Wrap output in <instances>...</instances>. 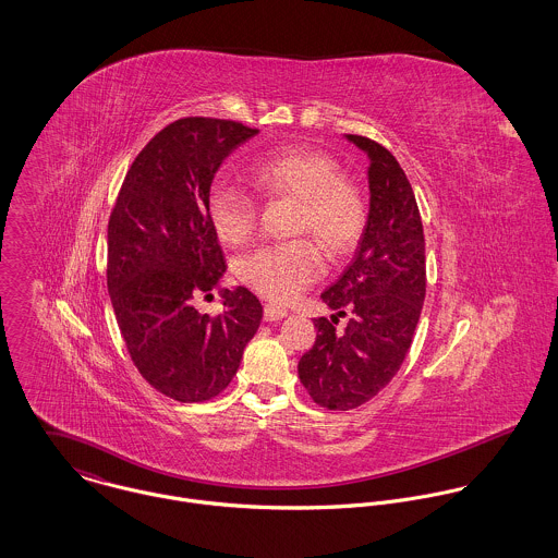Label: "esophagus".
Wrapping results in <instances>:
<instances>
[{
	"label": "esophagus",
	"mask_w": 558,
	"mask_h": 558,
	"mask_svg": "<svg viewBox=\"0 0 558 558\" xmlns=\"http://www.w3.org/2000/svg\"><path fill=\"white\" fill-rule=\"evenodd\" d=\"M288 312L283 307H277V305H266L264 307V319L266 322H275V319L286 318Z\"/></svg>",
	"instance_id": "34e87169"
}]
</instances>
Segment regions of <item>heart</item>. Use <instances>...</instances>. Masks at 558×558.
I'll list each match as a JSON object with an SVG mask.
<instances>
[{"label":"heart","instance_id":"heart-1","mask_svg":"<svg viewBox=\"0 0 558 558\" xmlns=\"http://www.w3.org/2000/svg\"><path fill=\"white\" fill-rule=\"evenodd\" d=\"M251 180L264 195L294 199V232L314 234L332 257L348 255L365 232L367 202L361 186L341 175L337 160L322 150L299 146L262 157L251 167ZM206 208L221 242L239 246L251 239L257 210L248 193L230 182H215ZM319 275L322 255L310 239L262 246L239 266L246 286L279 303L299 296Z\"/></svg>","mask_w":558,"mask_h":558}]
</instances>
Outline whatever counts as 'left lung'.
Returning <instances> with one entry per match:
<instances>
[{
    "instance_id": "8db88e82",
    "label": "left lung",
    "mask_w": 558,
    "mask_h": 558,
    "mask_svg": "<svg viewBox=\"0 0 558 558\" xmlns=\"http://www.w3.org/2000/svg\"><path fill=\"white\" fill-rule=\"evenodd\" d=\"M369 159V217L352 264L322 292L349 318L343 331L314 319L316 343L299 361V378L328 410H350L378 396L398 374L425 301V239L412 186L380 144L345 135Z\"/></svg>"
}]
</instances>
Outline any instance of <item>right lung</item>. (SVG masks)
I'll list each match as a JSON object with an SVG mask.
<instances>
[{
	"label": "right lung",
	"mask_w": 558,
	"mask_h": 558,
	"mask_svg": "<svg viewBox=\"0 0 558 558\" xmlns=\"http://www.w3.org/2000/svg\"><path fill=\"white\" fill-rule=\"evenodd\" d=\"M257 129L234 120L182 118L133 160L107 228V288L140 374L182 403L219 396L257 332L262 305L239 286L221 290L223 312L191 301L226 272L208 219V191L221 162Z\"/></svg>",
	"instance_id": "right-lung-1"
}]
</instances>
